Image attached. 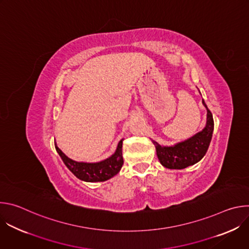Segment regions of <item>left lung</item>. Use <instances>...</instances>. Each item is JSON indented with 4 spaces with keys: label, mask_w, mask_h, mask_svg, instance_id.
<instances>
[{
    "label": "left lung",
    "mask_w": 249,
    "mask_h": 249,
    "mask_svg": "<svg viewBox=\"0 0 249 249\" xmlns=\"http://www.w3.org/2000/svg\"><path fill=\"white\" fill-rule=\"evenodd\" d=\"M202 102L207 108V124L201 132L173 147H161L154 142L158 158L164 167L182 169L195 164L206 155L214 130V119L203 99Z\"/></svg>",
    "instance_id": "8db88e82"
}]
</instances>
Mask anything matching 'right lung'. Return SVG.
<instances>
[{"label": "right lung", "mask_w": 249, "mask_h": 249, "mask_svg": "<svg viewBox=\"0 0 249 249\" xmlns=\"http://www.w3.org/2000/svg\"><path fill=\"white\" fill-rule=\"evenodd\" d=\"M122 142L123 140L119 142L117 150L113 156H111L107 160L96 163L75 161L65 156V154L56 146V144L55 148L66 166L79 179L88 182H98L111 178V177L116 175L121 169L123 165Z\"/></svg>", "instance_id": "right-lung-1"}]
</instances>
